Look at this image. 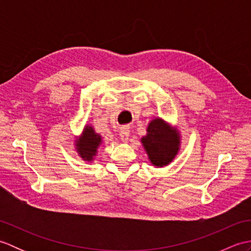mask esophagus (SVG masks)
I'll list each match as a JSON object with an SVG mask.
<instances>
[{
    "label": "esophagus",
    "instance_id": "obj_1",
    "mask_svg": "<svg viewBox=\"0 0 251 251\" xmlns=\"http://www.w3.org/2000/svg\"><path fill=\"white\" fill-rule=\"evenodd\" d=\"M120 137H121V139L124 141V142L128 141V138H129V128H128V127H127V126L121 127Z\"/></svg>",
    "mask_w": 251,
    "mask_h": 251
}]
</instances>
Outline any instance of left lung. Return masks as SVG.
Segmentation results:
<instances>
[{
  "instance_id": "obj_1",
  "label": "left lung",
  "mask_w": 251,
  "mask_h": 251,
  "mask_svg": "<svg viewBox=\"0 0 251 251\" xmlns=\"http://www.w3.org/2000/svg\"><path fill=\"white\" fill-rule=\"evenodd\" d=\"M147 131V136L141 141L149 158L155 166H166L179 150L178 132L170 129L161 119L152 121Z\"/></svg>"
}]
</instances>
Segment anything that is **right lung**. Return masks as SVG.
I'll return each mask as SVG.
<instances>
[{
	"mask_svg": "<svg viewBox=\"0 0 251 251\" xmlns=\"http://www.w3.org/2000/svg\"><path fill=\"white\" fill-rule=\"evenodd\" d=\"M100 143V135L95 134L92 127H86L81 139L76 141V147L79 155L84 159H86V161H92L93 156L97 152V148L99 147Z\"/></svg>",
	"mask_w": 251,
	"mask_h": 251,
	"instance_id": "add662e5",
	"label": "right lung"
}]
</instances>
